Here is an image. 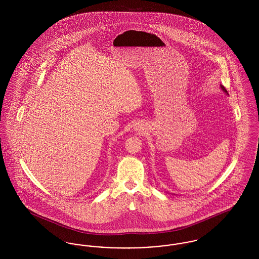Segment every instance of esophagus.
<instances>
[{
	"instance_id": "34e87169",
	"label": "esophagus",
	"mask_w": 259,
	"mask_h": 259,
	"mask_svg": "<svg viewBox=\"0 0 259 259\" xmlns=\"http://www.w3.org/2000/svg\"><path fill=\"white\" fill-rule=\"evenodd\" d=\"M136 130H138V131H141V130H143V127H142L141 125H137V126H136Z\"/></svg>"
}]
</instances>
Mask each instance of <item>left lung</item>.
<instances>
[{"mask_svg":"<svg viewBox=\"0 0 259 259\" xmlns=\"http://www.w3.org/2000/svg\"><path fill=\"white\" fill-rule=\"evenodd\" d=\"M221 87H222V90H223V91H224V92H226V93H227V91H226V89L224 88V87H222V85H221Z\"/></svg>","mask_w":259,"mask_h":259,"instance_id":"8db88e82","label":"left lung"}]
</instances>
